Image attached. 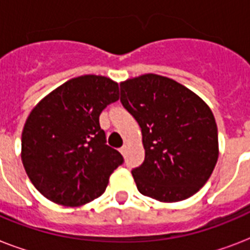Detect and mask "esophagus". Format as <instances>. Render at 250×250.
<instances>
[{"label":"esophagus","mask_w":250,"mask_h":250,"mask_svg":"<svg viewBox=\"0 0 250 250\" xmlns=\"http://www.w3.org/2000/svg\"><path fill=\"white\" fill-rule=\"evenodd\" d=\"M119 152H121L122 154H123V156H125V152H127V146H125V145H123V146H122V148L119 149Z\"/></svg>","instance_id":"1"}]
</instances>
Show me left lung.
<instances>
[{
	"mask_svg": "<svg viewBox=\"0 0 250 250\" xmlns=\"http://www.w3.org/2000/svg\"><path fill=\"white\" fill-rule=\"evenodd\" d=\"M121 102L143 133L145 160L132 170L139 192L176 202L200 190L218 161V128L209 106L154 74L121 83Z\"/></svg>",
	"mask_w": 250,
	"mask_h": 250,
	"instance_id": "left-lung-1",
	"label": "left lung"
}]
</instances>
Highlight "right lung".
<instances>
[{
  "label": "right lung",
  "mask_w": 250,
  "mask_h": 250,
  "mask_svg": "<svg viewBox=\"0 0 250 250\" xmlns=\"http://www.w3.org/2000/svg\"><path fill=\"white\" fill-rule=\"evenodd\" d=\"M118 100L115 82L83 75L58 86L31 111L21 133V161L42 196L80 206L105 192L125 160L106 144L100 114Z\"/></svg>",
  "instance_id": "right-lung-1"
}]
</instances>
